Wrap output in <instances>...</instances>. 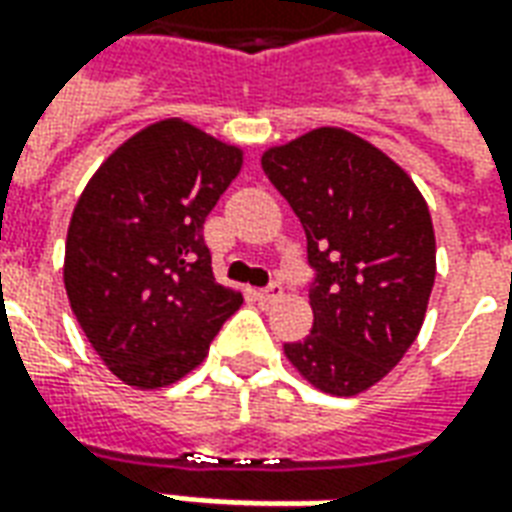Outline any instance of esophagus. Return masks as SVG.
Returning <instances> with one entry per match:
<instances>
[{
	"instance_id": "obj_1",
	"label": "esophagus",
	"mask_w": 512,
	"mask_h": 512,
	"mask_svg": "<svg viewBox=\"0 0 512 512\" xmlns=\"http://www.w3.org/2000/svg\"><path fill=\"white\" fill-rule=\"evenodd\" d=\"M282 293H285L282 285H279V282H271L268 288L257 290V301H263V304H274V301L282 299Z\"/></svg>"
}]
</instances>
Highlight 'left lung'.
<instances>
[{
	"label": "left lung",
	"mask_w": 512,
	"mask_h": 512,
	"mask_svg": "<svg viewBox=\"0 0 512 512\" xmlns=\"http://www.w3.org/2000/svg\"><path fill=\"white\" fill-rule=\"evenodd\" d=\"M260 164L290 202L315 268V321L285 356L326 395L378 384L417 340L436 279L425 197L384 150L323 126L268 147Z\"/></svg>",
	"instance_id": "left-lung-1"
}]
</instances>
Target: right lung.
I'll list each match as a JSON object with an SVG mask.
<instances>
[{
    "label": "right lung",
    "mask_w": 512,
    "mask_h": 512,
    "mask_svg": "<svg viewBox=\"0 0 512 512\" xmlns=\"http://www.w3.org/2000/svg\"><path fill=\"white\" fill-rule=\"evenodd\" d=\"M241 164V147L169 117L126 139L84 186L62 279L82 332L123 384L180 381L241 307V293L213 279L202 238Z\"/></svg>",
    "instance_id": "1"
}]
</instances>
